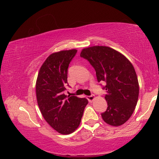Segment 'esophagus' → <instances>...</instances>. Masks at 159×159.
<instances>
[{
    "label": "esophagus",
    "mask_w": 159,
    "mask_h": 159,
    "mask_svg": "<svg viewBox=\"0 0 159 159\" xmlns=\"http://www.w3.org/2000/svg\"><path fill=\"white\" fill-rule=\"evenodd\" d=\"M87 99H88V101H89L90 102H92L94 99H95V95H92L90 96H88L87 97Z\"/></svg>",
    "instance_id": "34e87169"
}]
</instances>
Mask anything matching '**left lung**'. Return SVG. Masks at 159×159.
<instances>
[{
	"label": "left lung",
	"instance_id": "8db88e82",
	"mask_svg": "<svg viewBox=\"0 0 159 159\" xmlns=\"http://www.w3.org/2000/svg\"><path fill=\"white\" fill-rule=\"evenodd\" d=\"M80 57L95 69L98 82H106L107 109L102 113L104 122L119 126L133 114L138 100L139 83L133 64L124 55L107 46L83 48Z\"/></svg>",
	"mask_w": 159,
	"mask_h": 159
}]
</instances>
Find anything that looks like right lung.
Returning <instances> with one entry per match:
<instances>
[{"instance_id": "obj_1", "label": "right lung", "mask_w": 159, "mask_h": 159, "mask_svg": "<svg viewBox=\"0 0 159 159\" xmlns=\"http://www.w3.org/2000/svg\"><path fill=\"white\" fill-rule=\"evenodd\" d=\"M77 50H61L48 56L38 74L36 93L38 105L44 119L62 134L79 127L88 103L85 98L64 94L67 85V69Z\"/></svg>"}]
</instances>
